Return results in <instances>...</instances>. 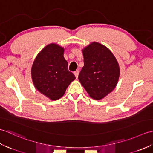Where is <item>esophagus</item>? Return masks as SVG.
I'll use <instances>...</instances> for the list:
<instances>
[{"label":"esophagus","mask_w":153,"mask_h":153,"mask_svg":"<svg viewBox=\"0 0 153 153\" xmlns=\"http://www.w3.org/2000/svg\"><path fill=\"white\" fill-rule=\"evenodd\" d=\"M74 74L75 76H76V78H77V77H78V75H79V70H76V71H75L74 72Z\"/></svg>","instance_id":"1"}]
</instances>
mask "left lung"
Returning a JSON list of instances; mask_svg holds the SVG:
<instances>
[{"label":"left lung","instance_id":"8db88e82","mask_svg":"<svg viewBox=\"0 0 153 153\" xmlns=\"http://www.w3.org/2000/svg\"><path fill=\"white\" fill-rule=\"evenodd\" d=\"M84 66L78 79L91 98H104L115 88L120 76L118 62L108 48L93 42L83 50Z\"/></svg>","mask_w":153,"mask_h":153}]
</instances>
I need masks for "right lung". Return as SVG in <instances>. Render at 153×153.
Here are the masks:
<instances>
[{"mask_svg": "<svg viewBox=\"0 0 153 153\" xmlns=\"http://www.w3.org/2000/svg\"><path fill=\"white\" fill-rule=\"evenodd\" d=\"M64 48L56 44L48 45L38 54L31 68V77L39 91L51 100L64 95L70 83L76 79L68 70Z\"/></svg>", "mask_w": 153, "mask_h": 153, "instance_id": "obj_1", "label": "right lung"}]
</instances>
